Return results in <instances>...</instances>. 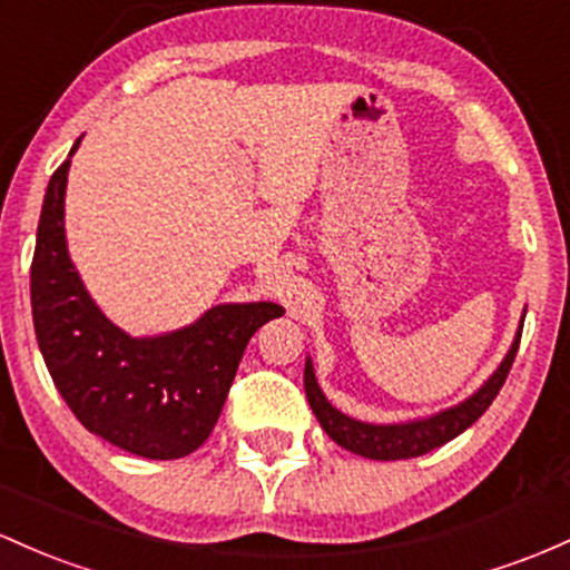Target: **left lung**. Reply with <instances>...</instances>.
Returning a JSON list of instances; mask_svg holds the SVG:
<instances>
[{
  "instance_id": "8db88e82",
  "label": "left lung",
  "mask_w": 570,
  "mask_h": 570,
  "mask_svg": "<svg viewBox=\"0 0 570 570\" xmlns=\"http://www.w3.org/2000/svg\"><path fill=\"white\" fill-rule=\"evenodd\" d=\"M522 324L524 314L519 318V330L514 335V343L505 352L500 365L492 371V376L479 386L473 395H468L462 403L452 405V409H443L438 414L422 416V419H409V422L397 424H371L360 422V419L343 414L337 411L327 397H324L322 386H318L314 362L311 356L305 360V397H308L311 409L322 424V430L327 433L337 446L348 449V452L360 454L367 460H409V458H422V454L433 452V449L443 446L452 438L465 433L476 419L484 414L492 405V400L498 397L500 386H503L505 376H509L511 365H514V356L519 348V337H522Z\"/></svg>"
}]
</instances>
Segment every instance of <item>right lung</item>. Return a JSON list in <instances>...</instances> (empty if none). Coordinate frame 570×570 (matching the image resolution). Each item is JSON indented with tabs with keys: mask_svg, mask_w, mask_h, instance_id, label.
I'll return each instance as SVG.
<instances>
[{
	"mask_svg": "<svg viewBox=\"0 0 570 570\" xmlns=\"http://www.w3.org/2000/svg\"><path fill=\"white\" fill-rule=\"evenodd\" d=\"M70 156L51 175L31 259V316L42 360L78 422L112 446L178 460L208 441L256 330L278 303H222L197 322L135 337L94 303L67 252Z\"/></svg>",
	"mask_w": 570,
	"mask_h": 570,
	"instance_id": "right-lung-1",
	"label": "right lung"
}]
</instances>
